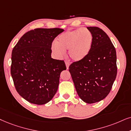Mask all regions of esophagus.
Listing matches in <instances>:
<instances>
[{"label":"esophagus","instance_id":"34e87169","mask_svg":"<svg viewBox=\"0 0 131 131\" xmlns=\"http://www.w3.org/2000/svg\"><path fill=\"white\" fill-rule=\"evenodd\" d=\"M65 64H66V67H67V69H68L69 64H70L69 61H65Z\"/></svg>","mask_w":131,"mask_h":131}]
</instances>
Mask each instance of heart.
Here are the masks:
<instances>
[{
    "label": "heart",
    "instance_id": "heart-1",
    "mask_svg": "<svg viewBox=\"0 0 131 131\" xmlns=\"http://www.w3.org/2000/svg\"><path fill=\"white\" fill-rule=\"evenodd\" d=\"M93 43V35L87 28L68 30L61 34L56 40L52 50L57 55H63L68 49L71 59L76 62L81 61L88 56Z\"/></svg>",
    "mask_w": 131,
    "mask_h": 131
}]
</instances>
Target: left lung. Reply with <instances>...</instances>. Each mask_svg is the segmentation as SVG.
I'll list each match as a JSON object with an SVG mask.
<instances>
[{"instance_id":"left-lung-1","label":"left lung","mask_w":131,"mask_h":131,"mask_svg":"<svg viewBox=\"0 0 131 131\" xmlns=\"http://www.w3.org/2000/svg\"><path fill=\"white\" fill-rule=\"evenodd\" d=\"M87 28L93 35L90 52L83 60L72 63L69 71L78 95L91 104L102 100L111 90L117 76V56L105 32L95 26Z\"/></svg>"}]
</instances>
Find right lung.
<instances>
[{
	"instance_id": "add662e5",
	"label": "right lung",
	"mask_w": 131,
	"mask_h": 131,
	"mask_svg": "<svg viewBox=\"0 0 131 131\" xmlns=\"http://www.w3.org/2000/svg\"><path fill=\"white\" fill-rule=\"evenodd\" d=\"M61 28H36L26 32L12 51L11 74L16 91L26 101L44 105L53 98L59 85L63 60L51 58L54 39Z\"/></svg>"
}]
</instances>
